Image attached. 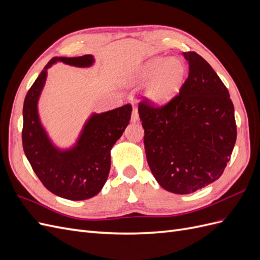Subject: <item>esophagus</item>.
Segmentation results:
<instances>
[{
  "instance_id": "1",
  "label": "esophagus",
  "mask_w": 260,
  "mask_h": 260,
  "mask_svg": "<svg viewBox=\"0 0 260 260\" xmlns=\"http://www.w3.org/2000/svg\"><path fill=\"white\" fill-rule=\"evenodd\" d=\"M139 120V113L137 108H133L132 111V115H131V121L132 122H137Z\"/></svg>"
}]
</instances>
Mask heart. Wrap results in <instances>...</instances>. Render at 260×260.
<instances>
[{
    "label": "heart",
    "mask_w": 260,
    "mask_h": 260,
    "mask_svg": "<svg viewBox=\"0 0 260 260\" xmlns=\"http://www.w3.org/2000/svg\"><path fill=\"white\" fill-rule=\"evenodd\" d=\"M185 76L183 62L177 58L155 57L141 69L138 80L148 83L145 96L153 105L168 103L179 92Z\"/></svg>",
    "instance_id": "heart-1"
}]
</instances>
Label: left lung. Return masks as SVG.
<instances>
[{"instance_id":"1","label":"left lung","mask_w":260,"mask_h":260,"mask_svg":"<svg viewBox=\"0 0 260 260\" xmlns=\"http://www.w3.org/2000/svg\"><path fill=\"white\" fill-rule=\"evenodd\" d=\"M188 76L179 94L156 106L139 103L149 169L161 187L190 194L223 174L237 141L234 106L225 85L201 55L183 52Z\"/></svg>"}]
</instances>
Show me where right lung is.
Returning a JSON list of instances; mask_svg holds the SVG:
<instances>
[{
    "instance_id": "add662e5",
    "label": "right lung",
    "mask_w": 260,
    "mask_h": 260,
    "mask_svg": "<svg viewBox=\"0 0 260 260\" xmlns=\"http://www.w3.org/2000/svg\"><path fill=\"white\" fill-rule=\"evenodd\" d=\"M56 61L90 67L94 58L92 55L53 57L46 64L23 102L22 147L36 175L50 192L70 201L88 200L106 182L111 169V149L129 124L132 106L125 104L106 113L93 114L77 144L60 151L52 144L38 114V100L46 80V70Z\"/></svg>"
}]
</instances>
